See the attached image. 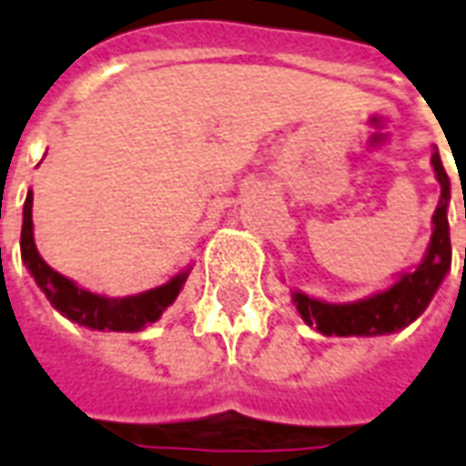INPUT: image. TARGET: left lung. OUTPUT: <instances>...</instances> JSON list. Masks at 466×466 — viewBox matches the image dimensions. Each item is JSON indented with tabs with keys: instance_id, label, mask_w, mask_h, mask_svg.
Listing matches in <instances>:
<instances>
[{
	"instance_id": "obj_1",
	"label": "left lung",
	"mask_w": 466,
	"mask_h": 466,
	"mask_svg": "<svg viewBox=\"0 0 466 466\" xmlns=\"http://www.w3.org/2000/svg\"><path fill=\"white\" fill-rule=\"evenodd\" d=\"M432 167L440 182V204L432 214V238L425 252V259L413 272L401 274V279L370 299L355 304H326L294 291L291 299L297 304L301 319L309 326H316L323 335H384L394 333L399 328L420 316L435 297L440 282L445 279L452 265V245H450V226H447V201H450V179L440 160L438 147L432 153ZM466 255V252H464Z\"/></svg>"
}]
</instances>
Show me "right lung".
Instances as JSON below:
<instances>
[{"mask_svg": "<svg viewBox=\"0 0 466 466\" xmlns=\"http://www.w3.org/2000/svg\"><path fill=\"white\" fill-rule=\"evenodd\" d=\"M34 192H28L26 204H24V226H21V259L34 274L35 284L41 287L48 301L63 313L65 319L75 320L79 326L92 328V330H140L147 323H155L162 311L167 309L182 291V284L187 279V272L177 274L175 279L162 284L157 289L143 291L136 297L109 299L92 294V291L79 289L77 284L70 282L67 277L56 272L53 267L46 265V259L38 255L34 243Z\"/></svg>", "mask_w": 466, "mask_h": 466, "instance_id": "right-lung-1", "label": "right lung"}]
</instances>
